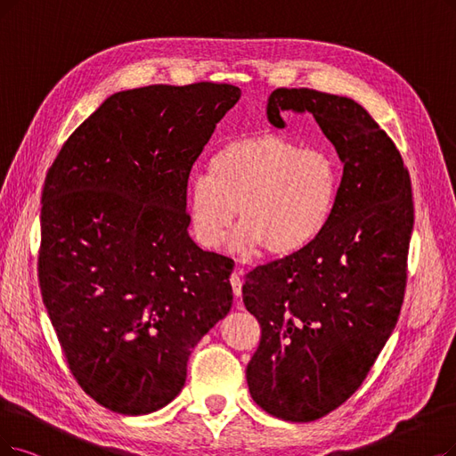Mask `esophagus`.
<instances>
[{
	"instance_id": "34e87169",
	"label": "esophagus",
	"mask_w": 456,
	"mask_h": 456,
	"mask_svg": "<svg viewBox=\"0 0 456 456\" xmlns=\"http://www.w3.org/2000/svg\"><path fill=\"white\" fill-rule=\"evenodd\" d=\"M241 267H238L235 269L232 275H230V284H232V288H233V296L235 297H241V288H243V281H241Z\"/></svg>"
}]
</instances>
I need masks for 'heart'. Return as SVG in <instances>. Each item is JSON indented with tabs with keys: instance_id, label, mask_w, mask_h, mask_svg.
Listing matches in <instances>:
<instances>
[{
	"instance_id": "1",
	"label": "heart",
	"mask_w": 456,
	"mask_h": 456,
	"mask_svg": "<svg viewBox=\"0 0 456 456\" xmlns=\"http://www.w3.org/2000/svg\"><path fill=\"white\" fill-rule=\"evenodd\" d=\"M342 185L340 159L323 148L273 133L233 138L209 160V174L196 175L187 194L194 240L221 248L238 209L240 226L228 247L286 258L311 247L330 226Z\"/></svg>"
}]
</instances>
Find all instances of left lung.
<instances>
[{
  "label": "left lung",
  "instance_id": "obj_1",
  "mask_svg": "<svg viewBox=\"0 0 456 456\" xmlns=\"http://www.w3.org/2000/svg\"><path fill=\"white\" fill-rule=\"evenodd\" d=\"M313 114L344 162L330 226L305 250L245 275L243 303L262 327L247 365L250 396L284 421L344 404L391 337L413 230L410 174L393 140L354 99L279 87L267 119Z\"/></svg>",
  "mask_w": 456,
  "mask_h": 456
}]
</instances>
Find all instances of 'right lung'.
Returning a JSON list of instances; mask_svg holds the SVG:
<instances>
[{"mask_svg": "<svg viewBox=\"0 0 456 456\" xmlns=\"http://www.w3.org/2000/svg\"><path fill=\"white\" fill-rule=\"evenodd\" d=\"M230 84L148 86L108 97L46 174L39 284L82 389L108 410L170 404L194 346L232 308L233 260L189 235L187 181Z\"/></svg>", "mask_w": 456, "mask_h": 456, "instance_id": "1", "label": "right lung"}]
</instances>
